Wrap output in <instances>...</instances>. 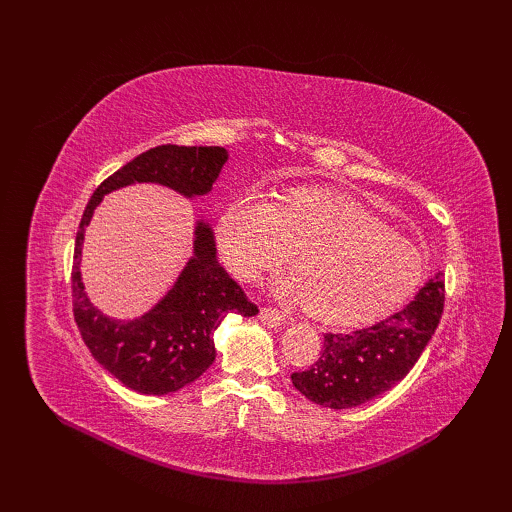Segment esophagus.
<instances>
[{"instance_id":"34e87169","label":"esophagus","mask_w":512,"mask_h":512,"mask_svg":"<svg viewBox=\"0 0 512 512\" xmlns=\"http://www.w3.org/2000/svg\"><path fill=\"white\" fill-rule=\"evenodd\" d=\"M260 320L265 322L267 327L275 329V327H280V324L286 320V316H284V312H280V309H277V307L265 305V307L260 309Z\"/></svg>"}]
</instances>
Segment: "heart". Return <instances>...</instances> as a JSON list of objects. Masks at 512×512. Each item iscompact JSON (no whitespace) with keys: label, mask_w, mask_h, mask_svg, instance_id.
<instances>
[{"label":"heart","mask_w":512,"mask_h":512,"mask_svg":"<svg viewBox=\"0 0 512 512\" xmlns=\"http://www.w3.org/2000/svg\"><path fill=\"white\" fill-rule=\"evenodd\" d=\"M226 267L256 282L294 256L284 294L331 324H361L408 301L425 273L416 247L352 200L324 192H290L267 203L241 194L218 222Z\"/></svg>","instance_id":"obj_1"}]
</instances>
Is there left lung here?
Masks as SVG:
<instances>
[{"mask_svg":"<svg viewBox=\"0 0 512 512\" xmlns=\"http://www.w3.org/2000/svg\"><path fill=\"white\" fill-rule=\"evenodd\" d=\"M444 312V282L429 280L404 309L356 331L324 333L318 361L290 376L314 404L356 408L408 376Z\"/></svg>","mask_w":512,"mask_h":512,"instance_id":"left-lung-1","label":"left lung"}]
</instances>
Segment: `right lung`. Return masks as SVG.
Wrapping results in <instances>:
<instances>
[{
    "label": "right lung",
    "instance_id": "obj_1",
    "mask_svg": "<svg viewBox=\"0 0 512 512\" xmlns=\"http://www.w3.org/2000/svg\"><path fill=\"white\" fill-rule=\"evenodd\" d=\"M226 158L224 147H153L106 177L83 211L72 265L74 320L94 359L132 391L166 395L203 376L215 361L213 331L224 314L256 316L258 305L245 297L243 288L215 258L209 224L198 222L194 256L175 288L143 318L108 320L89 303L81 284L79 258L85 226L102 194L134 181L164 183L185 196L207 194Z\"/></svg>",
    "mask_w": 512,
    "mask_h": 512
}]
</instances>
